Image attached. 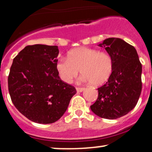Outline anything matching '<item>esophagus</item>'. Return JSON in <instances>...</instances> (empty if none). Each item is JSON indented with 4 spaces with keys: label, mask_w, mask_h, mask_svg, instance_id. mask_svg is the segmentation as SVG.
Listing matches in <instances>:
<instances>
[{
    "label": "esophagus",
    "mask_w": 152,
    "mask_h": 152,
    "mask_svg": "<svg viewBox=\"0 0 152 152\" xmlns=\"http://www.w3.org/2000/svg\"><path fill=\"white\" fill-rule=\"evenodd\" d=\"M76 89L78 92H82L83 90L85 89V88H81V87H76Z\"/></svg>",
    "instance_id": "1"
}]
</instances>
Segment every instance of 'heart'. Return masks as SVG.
Masks as SVG:
<instances>
[{
    "label": "heart",
    "mask_w": 152,
    "mask_h": 152,
    "mask_svg": "<svg viewBox=\"0 0 152 152\" xmlns=\"http://www.w3.org/2000/svg\"><path fill=\"white\" fill-rule=\"evenodd\" d=\"M113 66L114 63L109 54L87 47L70 50L67 58H59L56 64L59 77L65 83H71L81 69L83 74L79 81L95 85H102L109 79Z\"/></svg>",
    "instance_id": "1"
}]
</instances>
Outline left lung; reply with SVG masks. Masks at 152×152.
Segmentation results:
<instances>
[{
	"instance_id": "left-lung-1",
	"label": "left lung",
	"mask_w": 152,
	"mask_h": 152,
	"mask_svg": "<svg viewBox=\"0 0 152 152\" xmlns=\"http://www.w3.org/2000/svg\"><path fill=\"white\" fill-rule=\"evenodd\" d=\"M99 46L111 56L114 66L108 81L97 88L98 98L90 107L99 117L116 119L137 105L142 91V64L135 48L121 38H106Z\"/></svg>"
}]
</instances>
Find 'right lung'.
Instances as JSON below:
<instances>
[{
	"mask_svg": "<svg viewBox=\"0 0 152 152\" xmlns=\"http://www.w3.org/2000/svg\"><path fill=\"white\" fill-rule=\"evenodd\" d=\"M58 46H27L15 57L8 78L12 102L21 114L38 124L56 122L66 112L74 86L61 80L56 64Z\"/></svg>",
	"mask_w": 152,
	"mask_h": 152,
	"instance_id": "right-lung-1",
	"label": "right lung"
}]
</instances>
